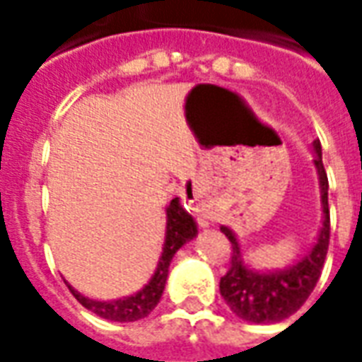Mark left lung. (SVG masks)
Here are the masks:
<instances>
[{
  "mask_svg": "<svg viewBox=\"0 0 362 362\" xmlns=\"http://www.w3.org/2000/svg\"><path fill=\"white\" fill-rule=\"evenodd\" d=\"M314 147V166L318 173L320 196H322V228L310 252L298 259L295 266L275 272H258L246 266L240 244L236 235L228 227H221L233 246L230 267L227 275L221 277L219 291L228 308L236 316L252 324H275L295 314L310 296L320 279L324 259L329 244V207H327V176L322 163V145L312 143Z\"/></svg>",
  "mask_w": 362,
  "mask_h": 362,
  "instance_id": "left-lung-1",
  "label": "left lung"
}]
</instances>
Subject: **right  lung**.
Masks as SVG:
<instances>
[{"instance_id": "1", "label": "right lung", "mask_w": 362, "mask_h": 362, "mask_svg": "<svg viewBox=\"0 0 362 362\" xmlns=\"http://www.w3.org/2000/svg\"><path fill=\"white\" fill-rule=\"evenodd\" d=\"M196 235V221L182 207L180 199L174 197L170 205L166 207V233L163 254L158 258L157 269L153 273V277L141 291L124 296V298H116V300H93L89 296H83L79 291H75L69 283H66V285L74 293L75 298L96 316L112 320V322H137V320L149 316L151 312L155 310V306L158 304L163 291H165L168 267H170L174 254L180 250L184 244L194 240Z\"/></svg>"}]
</instances>
